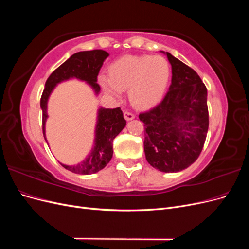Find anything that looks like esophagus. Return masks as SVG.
I'll use <instances>...</instances> for the list:
<instances>
[{
    "mask_svg": "<svg viewBox=\"0 0 249 249\" xmlns=\"http://www.w3.org/2000/svg\"><path fill=\"white\" fill-rule=\"evenodd\" d=\"M124 118H125L126 120H132V119L135 118V115L133 114L132 112H130V111H124Z\"/></svg>",
    "mask_w": 249,
    "mask_h": 249,
    "instance_id": "esophagus-1",
    "label": "esophagus"
}]
</instances>
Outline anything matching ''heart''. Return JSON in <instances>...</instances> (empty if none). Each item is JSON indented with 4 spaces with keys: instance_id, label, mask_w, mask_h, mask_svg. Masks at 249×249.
I'll return each mask as SVG.
<instances>
[{
    "instance_id": "obj_1",
    "label": "heart",
    "mask_w": 249,
    "mask_h": 249,
    "mask_svg": "<svg viewBox=\"0 0 249 249\" xmlns=\"http://www.w3.org/2000/svg\"><path fill=\"white\" fill-rule=\"evenodd\" d=\"M170 76L167 60L162 56H127L109 67V78L101 77L105 91L119 97L129 90L132 105L140 109L156 106L162 100Z\"/></svg>"
}]
</instances>
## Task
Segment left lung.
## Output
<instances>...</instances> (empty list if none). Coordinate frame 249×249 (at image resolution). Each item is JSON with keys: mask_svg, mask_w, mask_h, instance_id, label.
Returning a JSON list of instances; mask_svg holds the SVG:
<instances>
[{"mask_svg": "<svg viewBox=\"0 0 249 249\" xmlns=\"http://www.w3.org/2000/svg\"><path fill=\"white\" fill-rule=\"evenodd\" d=\"M164 53V52H163ZM172 78L163 101L139 119L144 124L147 162L162 172H178L197 160L209 129L207 87L196 71L166 52Z\"/></svg>", "mask_w": 249, "mask_h": 249, "instance_id": "left-lung-1", "label": "left lung"}]
</instances>
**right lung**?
I'll return each instance as SVG.
<instances>
[{
  "label": "right lung",
  "instance_id": "obj_1",
  "mask_svg": "<svg viewBox=\"0 0 249 249\" xmlns=\"http://www.w3.org/2000/svg\"><path fill=\"white\" fill-rule=\"evenodd\" d=\"M109 56L103 50L79 52L71 56L64 63L51 73L46 82V87L40 99L42 110V132L46 138V120L48 118V100L53 89L58 83L72 78L85 81L92 87L95 94H99L101 87L97 84V76L105 60ZM125 119L119 107L115 109L100 108L97 112V122L95 127L94 146L86 159L77 165H64L62 166L73 173L79 175H91L106 167L113 156V140L125 126Z\"/></svg>",
  "mask_w": 249,
  "mask_h": 249
}]
</instances>
